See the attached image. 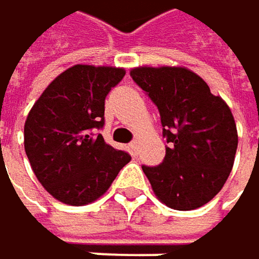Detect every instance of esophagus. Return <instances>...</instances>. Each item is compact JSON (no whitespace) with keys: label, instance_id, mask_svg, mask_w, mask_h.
Returning <instances> with one entry per match:
<instances>
[{"label":"esophagus","instance_id":"1","mask_svg":"<svg viewBox=\"0 0 259 259\" xmlns=\"http://www.w3.org/2000/svg\"><path fill=\"white\" fill-rule=\"evenodd\" d=\"M137 146H139V142H137V140H133V142L130 143V148H131V151H133L134 154L137 152Z\"/></svg>","mask_w":259,"mask_h":259}]
</instances>
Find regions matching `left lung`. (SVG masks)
I'll return each instance as SVG.
<instances>
[{"instance_id": "obj_1", "label": "left lung", "mask_w": 259, "mask_h": 259, "mask_svg": "<svg viewBox=\"0 0 259 259\" xmlns=\"http://www.w3.org/2000/svg\"><path fill=\"white\" fill-rule=\"evenodd\" d=\"M131 78L157 105L167 142L158 166H142L154 193L180 211L205 205L234 166L238 136L229 107L186 67H136Z\"/></svg>"}]
</instances>
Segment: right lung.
Here are the masks:
<instances>
[{
  "instance_id": "obj_1",
  "label": "right lung",
  "mask_w": 259,
  "mask_h": 259,
  "mask_svg": "<svg viewBox=\"0 0 259 259\" xmlns=\"http://www.w3.org/2000/svg\"><path fill=\"white\" fill-rule=\"evenodd\" d=\"M123 76L120 67L72 66L28 113L25 154L39 183L57 200L73 206L96 200L131 160L98 133L105 125V98Z\"/></svg>"
}]
</instances>
